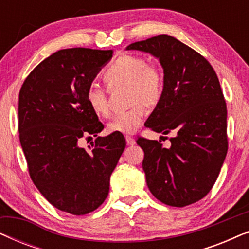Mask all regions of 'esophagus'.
Segmentation results:
<instances>
[{
  "label": "esophagus",
  "instance_id": "34e87169",
  "mask_svg": "<svg viewBox=\"0 0 249 249\" xmlns=\"http://www.w3.org/2000/svg\"><path fill=\"white\" fill-rule=\"evenodd\" d=\"M125 142H127V145L129 146H132L136 144V141L132 137H130V136H125Z\"/></svg>",
  "mask_w": 249,
  "mask_h": 249
}]
</instances>
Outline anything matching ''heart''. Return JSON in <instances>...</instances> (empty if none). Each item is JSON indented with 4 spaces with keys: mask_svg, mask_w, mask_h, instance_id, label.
Instances as JSON below:
<instances>
[{
    "mask_svg": "<svg viewBox=\"0 0 249 249\" xmlns=\"http://www.w3.org/2000/svg\"><path fill=\"white\" fill-rule=\"evenodd\" d=\"M103 77L111 89L128 87L129 104L132 105L128 111L115 115L108 122L107 130L113 134H135L148 114L145 105L155 107L164 94V74L161 68L154 63H147L142 56L122 55L104 71ZM86 101L96 114L110 115L107 90L100 84L88 85Z\"/></svg>",
    "mask_w": 249,
    "mask_h": 249,
    "instance_id": "b5f03b06",
    "label": "heart"
}]
</instances>
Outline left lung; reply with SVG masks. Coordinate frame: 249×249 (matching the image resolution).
Wrapping results in <instances>:
<instances>
[{
  "label": "left lung",
  "mask_w": 249,
  "mask_h": 249,
  "mask_svg": "<svg viewBox=\"0 0 249 249\" xmlns=\"http://www.w3.org/2000/svg\"><path fill=\"white\" fill-rule=\"evenodd\" d=\"M125 50L158 57L164 72V94L145 127L171 132V147L137 139L148 188L170 206L198 202L215 183L228 152L227 104L215 71L205 57L169 35L132 43Z\"/></svg>",
  "instance_id": "1"
}]
</instances>
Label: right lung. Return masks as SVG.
<instances>
[{
  "mask_svg": "<svg viewBox=\"0 0 249 249\" xmlns=\"http://www.w3.org/2000/svg\"><path fill=\"white\" fill-rule=\"evenodd\" d=\"M113 51L74 47L43 60L19 93V139L34 185L57 210L84 215L108 195L110 177L125 147L121 134L98 137L85 150L81 138L104 125L86 89Z\"/></svg>",
  "mask_w": 249,
  "mask_h": 249,
  "instance_id": "right-lung-1",
  "label": "right lung"
}]
</instances>
